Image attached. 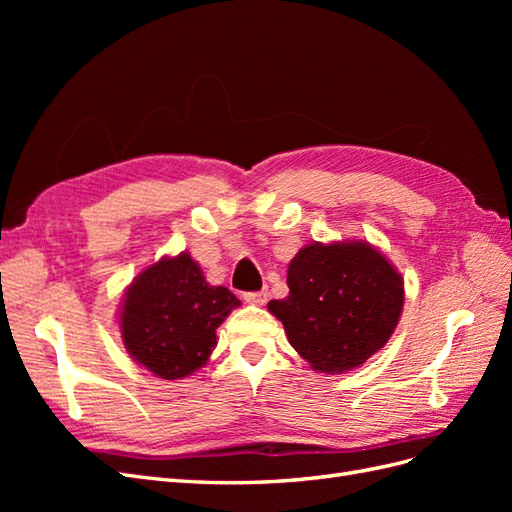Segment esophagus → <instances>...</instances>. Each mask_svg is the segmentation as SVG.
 Returning <instances> with one entry per match:
<instances>
[{
	"mask_svg": "<svg viewBox=\"0 0 512 512\" xmlns=\"http://www.w3.org/2000/svg\"><path fill=\"white\" fill-rule=\"evenodd\" d=\"M267 290H258V292H245L243 294V299L247 301V303H252V305H265L267 303Z\"/></svg>",
	"mask_w": 512,
	"mask_h": 512,
	"instance_id": "1",
	"label": "esophagus"
}]
</instances>
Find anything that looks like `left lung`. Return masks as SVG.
<instances>
[{"label":"left lung","mask_w":512,"mask_h":512,"mask_svg":"<svg viewBox=\"0 0 512 512\" xmlns=\"http://www.w3.org/2000/svg\"><path fill=\"white\" fill-rule=\"evenodd\" d=\"M288 297L269 301L290 346L322 374L363 365L393 335L404 280L365 241L312 243L290 260Z\"/></svg>","instance_id":"obj_1"}]
</instances>
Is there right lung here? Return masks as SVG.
<instances>
[{"label": "right lung", "instance_id": "obj_1", "mask_svg": "<svg viewBox=\"0 0 512 512\" xmlns=\"http://www.w3.org/2000/svg\"><path fill=\"white\" fill-rule=\"evenodd\" d=\"M241 301L211 286L188 252L153 262L134 277L121 305L123 346L136 363L162 380L192 376L203 367L215 329Z\"/></svg>", "mask_w": 512, "mask_h": 512}]
</instances>
